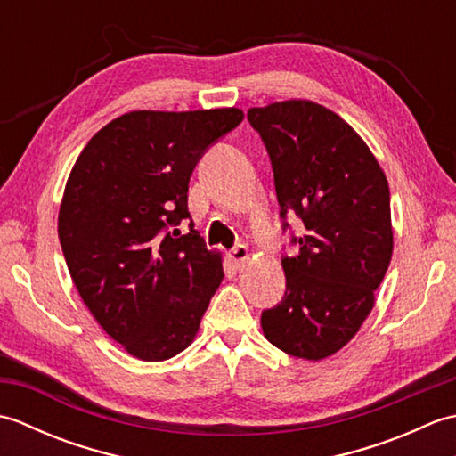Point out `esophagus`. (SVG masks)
<instances>
[{"mask_svg": "<svg viewBox=\"0 0 456 456\" xmlns=\"http://www.w3.org/2000/svg\"><path fill=\"white\" fill-rule=\"evenodd\" d=\"M248 256H250V253H248V248L245 245H237V247H233V248L229 250V258H231V263H233L235 266L243 265Z\"/></svg>", "mask_w": 456, "mask_h": 456, "instance_id": "esophagus-1", "label": "esophagus"}]
</instances>
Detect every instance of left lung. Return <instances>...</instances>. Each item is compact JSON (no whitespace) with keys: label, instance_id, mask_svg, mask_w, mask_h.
<instances>
[{"label":"left lung","instance_id":"left-lung-1","mask_svg":"<svg viewBox=\"0 0 456 456\" xmlns=\"http://www.w3.org/2000/svg\"><path fill=\"white\" fill-rule=\"evenodd\" d=\"M273 162L282 227L304 221L296 256H284L286 294L260 317L280 351L322 361L351 341L374 307L394 233L384 170L358 133L307 100L250 108Z\"/></svg>","mask_w":456,"mask_h":456}]
</instances>
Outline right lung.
<instances>
[{
    "mask_svg": "<svg viewBox=\"0 0 456 456\" xmlns=\"http://www.w3.org/2000/svg\"><path fill=\"white\" fill-rule=\"evenodd\" d=\"M237 108L131 111L94 134L68 176L58 239L103 331L147 362L196 337L223 280L190 218L188 183L201 154L243 121Z\"/></svg>",
    "mask_w": 456,
    "mask_h": 456,
    "instance_id": "right-lung-1",
    "label": "right lung"
}]
</instances>
